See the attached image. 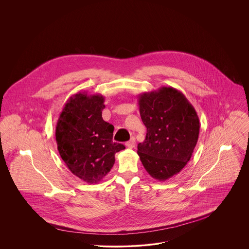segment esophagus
<instances>
[{
  "mask_svg": "<svg viewBox=\"0 0 249 249\" xmlns=\"http://www.w3.org/2000/svg\"><path fill=\"white\" fill-rule=\"evenodd\" d=\"M126 146L128 148H133L135 146V138L134 137H131V139L126 142Z\"/></svg>",
  "mask_w": 249,
  "mask_h": 249,
  "instance_id": "34e87169",
  "label": "esophagus"
}]
</instances>
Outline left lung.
Here are the masks:
<instances>
[{
  "instance_id": "8db88e82",
  "label": "left lung",
  "mask_w": 249,
  "mask_h": 249,
  "mask_svg": "<svg viewBox=\"0 0 249 249\" xmlns=\"http://www.w3.org/2000/svg\"><path fill=\"white\" fill-rule=\"evenodd\" d=\"M138 100L146 135L137 152L148 175L165 181L190 161L198 140L199 119L187 98L173 87L142 93Z\"/></svg>"
}]
</instances>
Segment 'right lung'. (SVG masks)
<instances>
[{
    "instance_id": "1",
    "label": "right lung",
    "mask_w": 249,
    "mask_h": 249,
    "mask_svg": "<svg viewBox=\"0 0 249 249\" xmlns=\"http://www.w3.org/2000/svg\"><path fill=\"white\" fill-rule=\"evenodd\" d=\"M103 95L78 92L63 107L55 127L59 154L75 177L99 183L115 163V153L125 148L112 141L114 126L104 121Z\"/></svg>"
}]
</instances>
